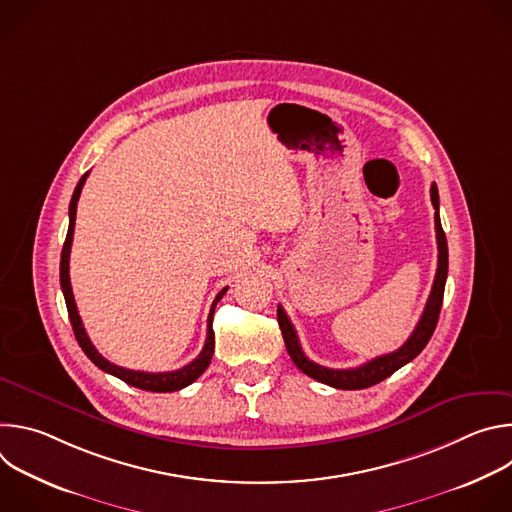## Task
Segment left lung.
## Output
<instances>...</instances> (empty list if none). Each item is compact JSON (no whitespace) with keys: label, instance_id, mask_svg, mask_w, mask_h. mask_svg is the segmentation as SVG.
<instances>
[{"label":"left lung","instance_id":"obj_1","mask_svg":"<svg viewBox=\"0 0 512 512\" xmlns=\"http://www.w3.org/2000/svg\"><path fill=\"white\" fill-rule=\"evenodd\" d=\"M431 204L435 208V237H437V271H435V279L431 285V294L427 298L425 310L413 330V334L407 338V342L391 352V354H383L379 358H373L369 362L360 364L356 369H326L322 364H316L314 360H310L298 340V334L294 330V324L289 322L287 314L283 312L281 306H277V322L285 340V348L294 360L296 367L306 373L308 377L330 385L334 389H367L373 387L381 381H385L387 377H391L397 369L405 367L409 360H413L429 342L435 326H437V318H440V310H442V302H444V287H446V279H448V241H446V233L442 229V221H440V194H437V186L431 184Z\"/></svg>","mask_w":512,"mask_h":512}]
</instances>
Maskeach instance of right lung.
Returning a JSON list of instances; mask_svg holds the SVG:
<instances>
[{
    "label": "right lung",
    "instance_id": "add662e5",
    "mask_svg": "<svg viewBox=\"0 0 512 512\" xmlns=\"http://www.w3.org/2000/svg\"><path fill=\"white\" fill-rule=\"evenodd\" d=\"M89 172L83 174V178L79 180L75 192H72L70 198V206H68V233H66V241L62 247V255H60V287H62V294H64V302H66V310H68V318L72 324V332L77 336L79 346L83 348V352L97 364V367L121 381H125L131 387L143 389V391H152V393H172V391H180L184 387H188L190 383H194L210 364L212 352H214V330H212V314H214V306L221 302V298L227 294V289L218 291V296L212 302L210 314H208V330H206V342L202 352L190 362L186 367L178 369V371H170V373H143V371H129L123 367H117V364L109 362L107 358H103L97 348L93 346L91 338L85 332L83 320L79 316L77 304H75V296H72V287H70V275H68V259H70V245H72V233H75V221H77V202L81 198V190L85 186Z\"/></svg>",
    "mask_w": 512,
    "mask_h": 512
}]
</instances>
